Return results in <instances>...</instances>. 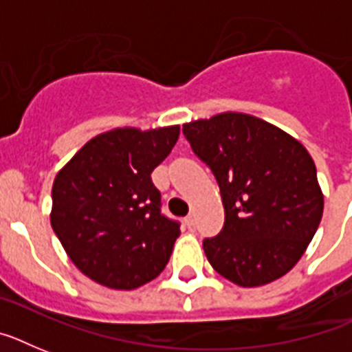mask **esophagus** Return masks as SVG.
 Wrapping results in <instances>:
<instances>
[{
  "instance_id": "obj_1",
  "label": "esophagus",
  "mask_w": 352,
  "mask_h": 352,
  "mask_svg": "<svg viewBox=\"0 0 352 352\" xmlns=\"http://www.w3.org/2000/svg\"><path fill=\"white\" fill-rule=\"evenodd\" d=\"M184 224H186V228H188V230H190V231L195 230V217H193V215L186 217Z\"/></svg>"
}]
</instances>
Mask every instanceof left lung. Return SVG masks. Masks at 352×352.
I'll return each mask as SVG.
<instances>
[{
    "instance_id": "8db88e82",
    "label": "left lung",
    "mask_w": 352,
    "mask_h": 352,
    "mask_svg": "<svg viewBox=\"0 0 352 352\" xmlns=\"http://www.w3.org/2000/svg\"><path fill=\"white\" fill-rule=\"evenodd\" d=\"M182 131L221 188L224 228L202 242L211 267L241 287L289 273L324 213L309 151L287 131L241 111L186 122Z\"/></svg>"
}]
</instances>
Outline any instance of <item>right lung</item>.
<instances>
[{"instance_id": "add662e5", "label": "right lung", "mask_w": 352, "mask_h": 352, "mask_svg": "<svg viewBox=\"0 0 352 352\" xmlns=\"http://www.w3.org/2000/svg\"><path fill=\"white\" fill-rule=\"evenodd\" d=\"M181 126L102 131L57 171L50 222L76 267L110 289L130 291L166 267L179 224L161 215L151 182Z\"/></svg>"}]
</instances>
